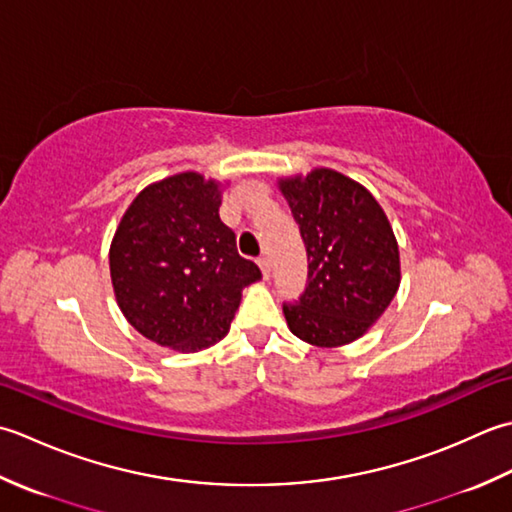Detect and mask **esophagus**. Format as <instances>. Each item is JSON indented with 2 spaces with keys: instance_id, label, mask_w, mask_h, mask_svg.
Wrapping results in <instances>:
<instances>
[{
  "instance_id": "esophagus-1",
  "label": "esophagus",
  "mask_w": 512,
  "mask_h": 512,
  "mask_svg": "<svg viewBox=\"0 0 512 512\" xmlns=\"http://www.w3.org/2000/svg\"><path fill=\"white\" fill-rule=\"evenodd\" d=\"M258 267H260V271H263V276L269 278V260L265 256L258 258Z\"/></svg>"
}]
</instances>
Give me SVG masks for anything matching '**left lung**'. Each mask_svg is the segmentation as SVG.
<instances>
[{"label": "left lung", "mask_w": 512, "mask_h": 512, "mask_svg": "<svg viewBox=\"0 0 512 512\" xmlns=\"http://www.w3.org/2000/svg\"><path fill=\"white\" fill-rule=\"evenodd\" d=\"M307 249V287L283 302L294 336L316 347L353 342L391 305L400 252L369 190L333 170L280 181Z\"/></svg>", "instance_id": "1"}]
</instances>
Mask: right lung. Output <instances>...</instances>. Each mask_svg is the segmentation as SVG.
Masks as SVG:
<instances>
[{
	"label": "right lung",
	"mask_w": 512,
	"mask_h": 512,
	"mask_svg": "<svg viewBox=\"0 0 512 512\" xmlns=\"http://www.w3.org/2000/svg\"><path fill=\"white\" fill-rule=\"evenodd\" d=\"M218 207L214 181L176 174L145 187L112 238L110 276L123 316L161 347L201 351L225 338L243 287L260 278Z\"/></svg>",
	"instance_id": "obj_1"
}]
</instances>
